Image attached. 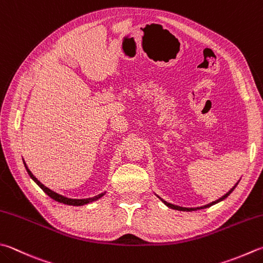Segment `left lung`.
<instances>
[{"instance_id": "1", "label": "left lung", "mask_w": 263, "mask_h": 263, "mask_svg": "<svg viewBox=\"0 0 263 263\" xmlns=\"http://www.w3.org/2000/svg\"><path fill=\"white\" fill-rule=\"evenodd\" d=\"M239 182V181H238ZM238 182L236 183V184L231 187V189L228 191L224 196H222L221 198H219V199H216L215 201H212V202H210V204H207V205H204V206H200V207H182V206H177V205H174V204H171V202H167L166 200H163L162 198H160L159 196L157 195V197L159 198V199L163 202V204H165L167 207H170V209H172V210H176V211H183V212H191V211H197V210H204V209H207V207H211V206H213V205H215V204H217V202H220V201H222V200H224L226 198L230 195V193L235 190V187L237 186V184H238Z\"/></svg>"}]
</instances>
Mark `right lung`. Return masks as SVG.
I'll return each instance as SVG.
<instances>
[{
	"instance_id": "obj_1",
	"label": "right lung",
	"mask_w": 263,
	"mask_h": 263,
	"mask_svg": "<svg viewBox=\"0 0 263 263\" xmlns=\"http://www.w3.org/2000/svg\"><path fill=\"white\" fill-rule=\"evenodd\" d=\"M24 165H25V168H26L28 175L31 176L32 180H33L34 182H35L36 184H37L40 187H41V189H42L44 192H46L49 197L52 198L53 200H56V201H58V202H62V204L70 205V206H83V205L90 204V202H92V201H96V200H98V199H101V198L106 193V192H103V193H100V195H97V196L92 197V198H87V199H73V198H67V197H65V196H62V195H59V193L50 190V189H49V187H47L46 185H43L42 183L40 182V181L37 180V178L32 174V172L28 170V167H27L26 162H25V161H24Z\"/></svg>"
}]
</instances>
